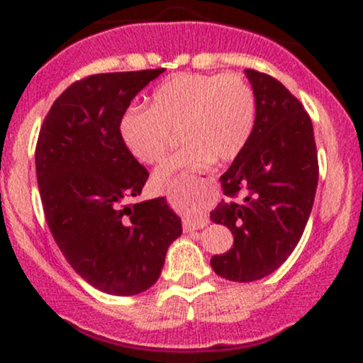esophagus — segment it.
<instances>
[{"label": "esophagus", "mask_w": 363, "mask_h": 363, "mask_svg": "<svg viewBox=\"0 0 363 363\" xmlns=\"http://www.w3.org/2000/svg\"><path fill=\"white\" fill-rule=\"evenodd\" d=\"M203 181H206V179H203ZM206 225H208V218H205V216H199V218L184 220L182 227H184L186 232H191V230H198V228L206 227Z\"/></svg>", "instance_id": "obj_1"}]
</instances>
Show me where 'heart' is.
I'll return each instance as SVG.
<instances>
[{
	"mask_svg": "<svg viewBox=\"0 0 363 363\" xmlns=\"http://www.w3.org/2000/svg\"><path fill=\"white\" fill-rule=\"evenodd\" d=\"M254 123L256 94L242 74L179 73L153 90L148 109L124 114L121 136L133 157L152 165L167 155L179 131L186 147L155 174L157 184L165 186L210 158L234 160L251 140Z\"/></svg>",
	"mask_w": 363,
	"mask_h": 363,
	"instance_id": "1",
	"label": "heart"
}]
</instances>
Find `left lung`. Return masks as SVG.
Returning <instances> with one entry per match:
<instances>
[{
	"instance_id": "1",
	"label": "left lung",
	"mask_w": 363,
	"mask_h": 363,
	"mask_svg": "<svg viewBox=\"0 0 363 363\" xmlns=\"http://www.w3.org/2000/svg\"><path fill=\"white\" fill-rule=\"evenodd\" d=\"M245 74L256 94V123L220 177L230 199L211 211V220L234 234V247L211 257V268L232 281L261 280L289 259L306 230L319 179L314 129L302 102L272 74Z\"/></svg>"
}]
</instances>
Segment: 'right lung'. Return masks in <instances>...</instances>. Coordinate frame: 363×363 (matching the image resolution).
<instances>
[{
	"mask_svg": "<svg viewBox=\"0 0 363 363\" xmlns=\"http://www.w3.org/2000/svg\"><path fill=\"white\" fill-rule=\"evenodd\" d=\"M164 72L77 80L54 101L37 138L35 172L49 230L74 272L111 295L150 289L182 234L181 218L164 198L133 201L150 174L121 136L135 95Z\"/></svg>",
	"mask_w": 363,
	"mask_h": 363,
	"instance_id": "add662e5",
	"label": "right lung"
}]
</instances>
